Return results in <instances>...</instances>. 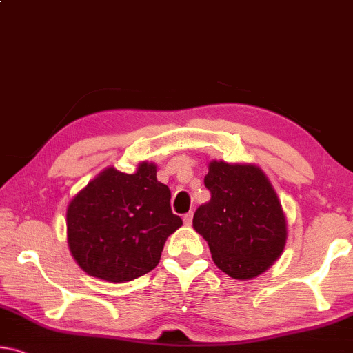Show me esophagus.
Instances as JSON below:
<instances>
[{"label":"esophagus","mask_w":353,"mask_h":353,"mask_svg":"<svg viewBox=\"0 0 353 353\" xmlns=\"http://www.w3.org/2000/svg\"><path fill=\"white\" fill-rule=\"evenodd\" d=\"M192 216H194L192 211H189V213L184 214V218H183L184 224H186V225H191V222H192Z\"/></svg>","instance_id":"34e87169"}]
</instances>
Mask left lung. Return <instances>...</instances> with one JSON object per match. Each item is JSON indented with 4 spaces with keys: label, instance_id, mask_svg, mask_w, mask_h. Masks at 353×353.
Segmentation results:
<instances>
[{
    "label": "left lung",
    "instance_id": "left-lung-1",
    "mask_svg": "<svg viewBox=\"0 0 353 353\" xmlns=\"http://www.w3.org/2000/svg\"><path fill=\"white\" fill-rule=\"evenodd\" d=\"M210 202L194 213L214 263L235 279L256 278L285 246L287 224L278 195L256 165L210 162L203 178Z\"/></svg>",
    "mask_w": 353,
    "mask_h": 353
}]
</instances>
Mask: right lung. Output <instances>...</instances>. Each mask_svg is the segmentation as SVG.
Returning a JSON list of instances; mask_svg holds the SVG:
<instances>
[{"label": "right lung", "mask_w": 353, "mask_h": 353, "mask_svg": "<svg viewBox=\"0 0 353 353\" xmlns=\"http://www.w3.org/2000/svg\"><path fill=\"white\" fill-rule=\"evenodd\" d=\"M170 189L142 162L132 175L110 167L68 207V243L80 267L96 278L124 283L159 263L167 236L183 221L173 214Z\"/></svg>", "instance_id": "add662e5"}]
</instances>
